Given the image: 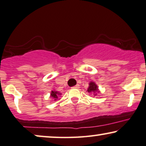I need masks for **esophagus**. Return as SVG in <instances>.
I'll return each instance as SVG.
<instances>
[{"instance_id":"1","label":"esophagus","mask_w":146,"mask_h":146,"mask_svg":"<svg viewBox=\"0 0 146 146\" xmlns=\"http://www.w3.org/2000/svg\"><path fill=\"white\" fill-rule=\"evenodd\" d=\"M73 88H75V89H78V88H79V84H77L76 85H75V86L73 87Z\"/></svg>"}]
</instances>
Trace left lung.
Listing matches in <instances>:
<instances>
[{
  "mask_svg": "<svg viewBox=\"0 0 146 146\" xmlns=\"http://www.w3.org/2000/svg\"><path fill=\"white\" fill-rule=\"evenodd\" d=\"M87 91L89 93H92L93 96H98L99 93H100L98 85L93 81H90V83H89V87L87 88Z\"/></svg>",
  "mask_w": 146,
  "mask_h": 146,
  "instance_id": "obj_1",
  "label": "left lung"
}]
</instances>
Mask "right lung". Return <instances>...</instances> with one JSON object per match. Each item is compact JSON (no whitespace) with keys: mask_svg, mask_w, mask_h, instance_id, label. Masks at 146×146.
<instances>
[{"mask_svg":"<svg viewBox=\"0 0 146 146\" xmlns=\"http://www.w3.org/2000/svg\"><path fill=\"white\" fill-rule=\"evenodd\" d=\"M61 93L59 92V91H51V92H50V97L51 98H53L54 100H58V98H59V96H61Z\"/></svg>","mask_w":146,"mask_h":146,"instance_id":"add662e5","label":"right lung"}]
</instances>
